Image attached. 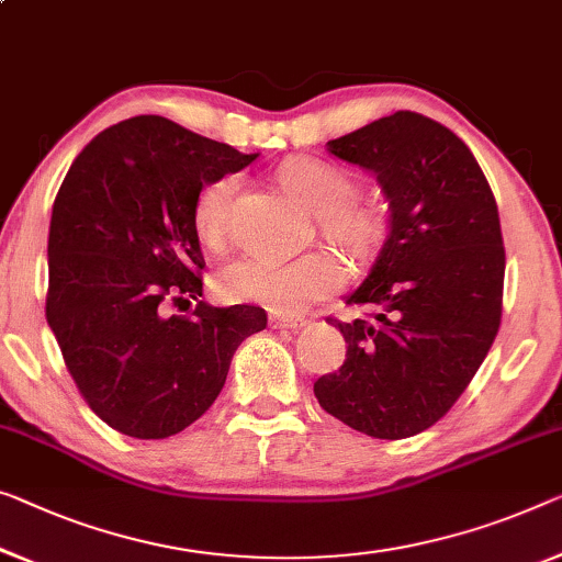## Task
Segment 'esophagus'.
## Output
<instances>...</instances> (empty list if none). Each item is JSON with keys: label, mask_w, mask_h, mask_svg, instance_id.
I'll use <instances>...</instances> for the list:
<instances>
[{"label": "esophagus", "mask_w": 562, "mask_h": 562, "mask_svg": "<svg viewBox=\"0 0 562 562\" xmlns=\"http://www.w3.org/2000/svg\"><path fill=\"white\" fill-rule=\"evenodd\" d=\"M305 323H307L305 317H295V315H280V313L270 315V328L274 330H300Z\"/></svg>", "instance_id": "34e87169"}]
</instances>
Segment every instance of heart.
<instances>
[{
    "label": "heart",
    "instance_id": "heart-1",
    "mask_svg": "<svg viewBox=\"0 0 562 562\" xmlns=\"http://www.w3.org/2000/svg\"><path fill=\"white\" fill-rule=\"evenodd\" d=\"M280 183L310 212L317 214L323 232L348 252H366L375 237V216L356 204V181L321 158H288L278 171ZM239 176L224 173L201 191L194 209V229L206 247H222L229 237L232 204ZM346 270L330 252H307L292 259L245 255L229 262L216 278V290L232 303H255L290 315L338 290Z\"/></svg>",
    "mask_w": 562,
    "mask_h": 562
}]
</instances>
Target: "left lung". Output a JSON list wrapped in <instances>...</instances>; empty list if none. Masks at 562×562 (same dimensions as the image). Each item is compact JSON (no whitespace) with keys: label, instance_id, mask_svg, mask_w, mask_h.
I'll return each mask as SVG.
<instances>
[{"label":"left lung","instance_id":"left-lung-1","mask_svg":"<svg viewBox=\"0 0 562 562\" xmlns=\"http://www.w3.org/2000/svg\"><path fill=\"white\" fill-rule=\"evenodd\" d=\"M389 201V232L346 303L375 321H333L346 363L315 398L350 429L406 439L454 406L487 358L502 317L505 247L497 201L472 150L447 125L398 111L328 140Z\"/></svg>","mask_w":562,"mask_h":562}]
</instances>
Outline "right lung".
Returning a JSON list of instances; mask_svg holds the SVG:
<instances>
[{"instance_id":"right-lung-1","label":"right lung","mask_w":562,"mask_h":562,"mask_svg":"<svg viewBox=\"0 0 562 562\" xmlns=\"http://www.w3.org/2000/svg\"><path fill=\"white\" fill-rule=\"evenodd\" d=\"M259 154L136 115L82 148L53 204L47 325L88 406L133 439H166L214 404L239 342L267 328L255 305L166 315L201 297V189Z\"/></svg>"}]
</instances>
